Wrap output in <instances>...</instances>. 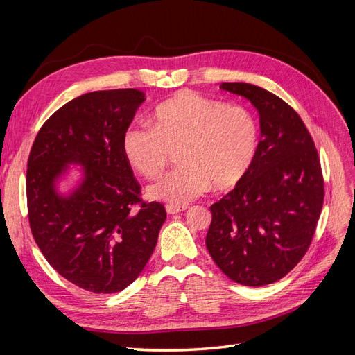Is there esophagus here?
<instances>
[{
    "label": "esophagus",
    "instance_id": "obj_1",
    "mask_svg": "<svg viewBox=\"0 0 355 355\" xmlns=\"http://www.w3.org/2000/svg\"><path fill=\"white\" fill-rule=\"evenodd\" d=\"M188 207L187 206H173V204H167L166 206V211L168 214H176V213H180V211H185Z\"/></svg>",
    "mask_w": 355,
    "mask_h": 355
}]
</instances>
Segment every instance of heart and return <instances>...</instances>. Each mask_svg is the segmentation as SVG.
Here are the masks:
<instances>
[{"label": "heart", "mask_w": 355, "mask_h": 355, "mask_svg": "<svg viewBox=\"0 0 355 355\" xmlns=\"http://www.w3.org/2000/svg\"><path fill=\"white\" fill-rule=\"evenodd\" d=\"M124 153L145 178L164 170L179 149L180 166L148 188V196L184 206L206 192L228 189L245 176L257 149V125L243 106L184 92L157 106L153 125L133 124Z\"/></svg>", "instance_id": "heart-1"}]
</instances>
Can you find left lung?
Returning a JSON list of instances; mask_svg holds the SVG:
<instances>
[{"label":"left lung","mask_w":355,"mask_h":355,"mask_svg":"<svg viewBox=\"0 0 355 355\" xmlns=\"http://www.w3.org/2000/svg\"><path fill=\"white\" fill-rule=\"evenodd\" d=\"M259 112L261 142L245 176L210 206L207 250L232 282H278L305 256L324 200L317 148L297 112L247 83H222Z\"/></svg>","instance_id":"8db88e82"}]
</instances>
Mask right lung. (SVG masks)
Returning <instances> with one entry per match:
<instances>
[{"label": "right lung", "instance_id": "right-lung-1", "mask_svg": "<svg viewBox=\"0 0 355 355\" xmlns=\"http://www.w3.org/2000/svg\"><path fill=\"white\" fill-rule=\"evenodd\" d=\"M145 93L116 89L85 93L42 124L26 170L29 227L47 262L93 293L130 286L151 257L166 209L141 198L124 153V133ZM69 164L83 166L68 196L55 189Z\"/></svg>", "mask_w": 355, "mask_h": 355}]
</instances>
